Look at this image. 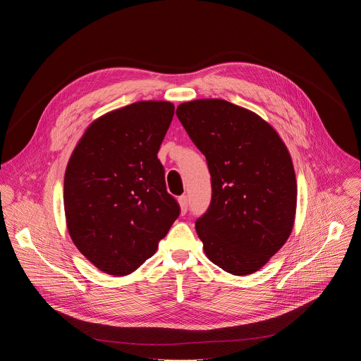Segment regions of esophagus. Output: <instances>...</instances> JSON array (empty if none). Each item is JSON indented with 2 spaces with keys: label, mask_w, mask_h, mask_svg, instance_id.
Returning a JSON list of instances; mask_svg holds the SVG:
<instances>
[{
  "label": "esophagus",
  "mask_w": 361,
  "mask_h": 361,
  "mask_svg": "<svg viewBox=\"0 0 361 361\" xmlns=\"http://www.w3.org/2000/svg\"><path fill=\"white\" fill-rule=\"evenodd\" d=\"M178 204H180L181 214H185L187 210H188V198H187V195H181V197L178 198Z\"/></svg>",
  "instance_id": "obj_1"
}]
</instances>
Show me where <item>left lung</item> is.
I'll return each mask as SVG.
<instances>
[{"label": "left lung", "mask_w": 361, "mask_h": 361, "mask_svg": "<svg viewBox=\"0 0 361 361\" xmlns=\"http://www.w3.org/2000/svg\"><path fill=\"white\" fill-rule=\"evenodd\" d=\"M176 114L212 176L210 207L195 221L205 255L234 276L259 271L294 226L297 183L286 144L262 117L226 99L183 102Z\"/></svg>", "instance_id": "obj_1"}]
</instances>
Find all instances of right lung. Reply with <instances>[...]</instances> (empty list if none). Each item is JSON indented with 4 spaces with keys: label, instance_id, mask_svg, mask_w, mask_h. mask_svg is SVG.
<instances>
[{
    "label": "right lung",
    "instance_id": "1",
    "mask_svg": "<svg viewBox=\"0 0 361 361\" xmlns=\"http://www.w3.org/2000/svg\"><path fill=\"white\" fill-rule=\"evenodd\" d=\"M174 116L169 101H138L88 126L64 177L70 237L98 270L127 276L156 252L180 216L157 152Z\"/></svg>",
    "mask_w": 361,
    "mask_h": 361
}]
</instances>
